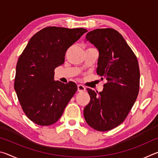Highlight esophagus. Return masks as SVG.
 <instances>
[{
  "label": "esophagus",
  "mask_w": 158,
  "mask_h": 158,
  "mask_svg": "<svg viewBox=\"0 0 158 158\" xmlns=\"http://www.w3.org/2000/svg\"><path fill=\"white\" fill-rule=\"evenodd\" d=\"M77 90H78L79 92H84L85 90V88L83 85L79 84L77 85Z\"/></svg>",
  "instance_id": "obj_1"
}]
</instances>
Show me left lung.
I'll use <instances>...</instances> for the list:
<instances>
[{
    "label": "left lung",
    "mask_w": 158,
    "mask_h": 158,
    "mask_svg": "<svg viewBox=\"0 0 158 158\" xmlns=\"http://www.w3.org/2000/svg\"><path fill=\"white\" fill-rule=\"evenodd\" d=\"M85 40L98 49L96 72L108 82L102 92L87 89L90 100L84 109V118L93 129L108 131L125 121L137 100L140 79L137 58L113 28L90 31Z\"/></svg>",
    "instance_id": "1"
}]
</instances>
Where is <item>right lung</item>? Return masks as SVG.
<instances>
[{"label":"right lung","instance_id":"obj_1","mask_svg":"<svg viewBox=\"0 0 158 158\" xmlns=\"http://www.w3.org/2000/svg\"><path fill=\"white\" fill-rule=\"evenodd\" d=\"M88 31L49 26L31 37L19 58L15 90L25 114L39 125L58 121L77 90L75 83L54 81V69L65 52Z\"/></svg>","mask_w":158,"mask_h":158}]
</instances>
